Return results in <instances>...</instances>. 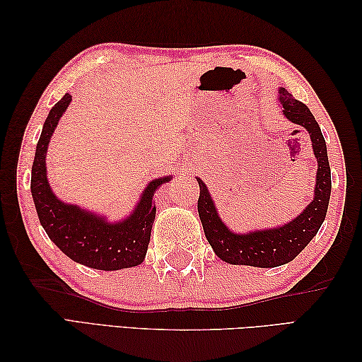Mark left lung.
<instances>
[{"instance_id": "left-lung-1", "label": "left lung", "mask_w": 362, "mask_h": 362, "mask_svg": "<svg viewBox=\"0 0 362 362\" xmlns=\"http://www.w3.org/2000/svg\"><path fill=\"white\" fill-rule=\"evenodd\" d=\"M279 93L284 117L308 130L311 136L314 156L317 158L314 199L288 224L275 228L255 230L249 233H235L222 222L209 188L199 177H196L199 188H201L197 211L204 226L206 241L210 243L214 253L230 264L255 267H276L286 264L317 235L322 222L327 216L329 194H332V171H329L325 138L308 107L292 98L288 90L283 87H280Z\"/></svg>"}]
</instances>
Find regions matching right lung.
<instances>
[{
  "label": "right lung",
  "mask_w": 362,
  "mask_h": 362,
  "mask_svg": "<svg viewBox=\"0 0 362 362\" xmlns=\"http://www.w3.org/2000/svg\"><path fill=\"white\" fill-rule=\"evenodd\" d=\"M71 103V95H65L52 107L38 138L30 174V193L35 210L49 240L68 258L98 271H119L143 263L151 240V230L156 219V194L161 183L171 175L149 182L138 201L135 210L126 219L109 222L81 209L79 205L62 202L52 193L46 179V151L54 129Z\"/></svg>",
  "instance_id": "add662e5"
}]
</instances>
